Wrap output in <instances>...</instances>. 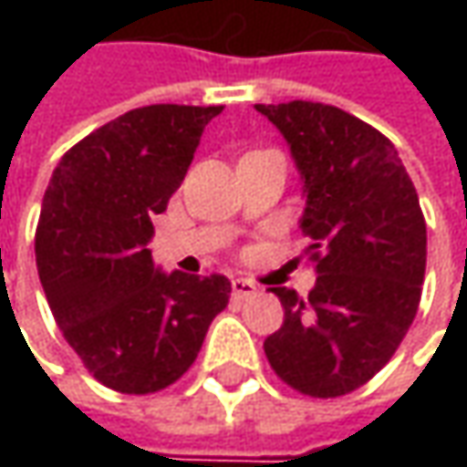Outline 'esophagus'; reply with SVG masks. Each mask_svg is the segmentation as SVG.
<instances>
[{
    "label": "esophagus",
    "mask_w": 467,
    "mask_h": 467,
    "mask_svg": "<svg viewBox=\"0 0 467 467\" xmlns=\"http://www.w3.org/2000/svg\"><path fill=\"white\" fill-rule=\"evenodd\" d=\"M231 288H234V296L236 298H249L257 294V283H252V280L246 278H234Z\"/></svg>",
    "instance_id": "34e87169"
}]
</instances>
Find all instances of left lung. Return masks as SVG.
Wrapping results in <instances>:
<instances>
[{
	"label": "left lung",
	"instance_id": "1",
	"mask_svg": "<svg viewBox=\"0 0 467 467\" xmlns=\"http://www.w3.org/2000/svg\"><path fill=\"white\" fill-rule=\"evenodd\" d=\"M278 127L304 176L301 231L317 273L309 296L273 288L283 325L265 356L288 387L340 398L395 356L426 273V221L395 145L348 111L288 100L254 106Z\"/></svg>",
	"mask_w": 467,
	"mask_h": 467
}]
</instances>
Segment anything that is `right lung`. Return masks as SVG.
Here are the masks:
<instances>
[{"label":"right lung","mask_w":467,"mask_h":467,"mask_svg":"<svg viewBox=\"0 0 467 467\" xmlns=\"http://www.w3.org/2000/svg\"><path fill=\"white\" fill-rule=\"evenodd\" d=\"M223 106L155 103L72 145L48 182L36 265L64 340L109 389L171 387L228 306L225 275L155 273L153 218L182 187L207 121Z\"/></svg>","instance_id":"add662e5"}]
</instances>
